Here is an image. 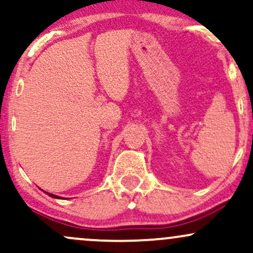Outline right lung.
Returning a JSON list of instances; mask_svg holds the SVG:
<instances>
[{
  "label": "right lung",
  "instance_id": "add662e5",
  "mask_svg": "<svg viewBox=\"0 0 253 253\" xmlns=\"http://www.w3.org/2000/svg\"><path fill=\"white\" fill-rule=\"evenodd\" d=\"M47 195H50L51 197H54V199H59V196H57V195H53V194H50V193H47Z\"/></svg>",
  "mask_w": 253,
  "mask_h": 253
}]
</instances>
